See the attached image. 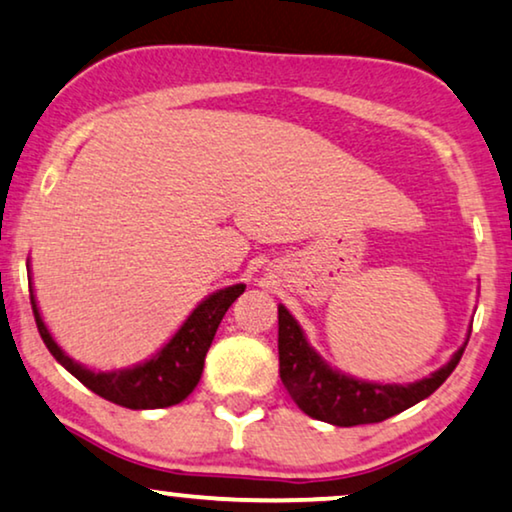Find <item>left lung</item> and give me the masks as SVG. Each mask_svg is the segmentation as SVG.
<instances>
[{
  "label": "left lung",
  "mask_w": 512,
  "mask_h": 512,
  "mask_svg": "<svg viewBox=\"0 0 512 512\" xmlns=\"http://www.w3.org/2000/svg\"><path fill=\"white\" fill-rule=\"evenodd\" d=\"M463 356V346L431 377L414 384H370L330 370L306 344L302 327L278 306V372L299 410L332 426L379 424L438 391Z\"/></svg>",
  "instance_id": "obj_1"
}]
</instances>
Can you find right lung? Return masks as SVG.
<instances>
[{"instance_id":"add662e5","label":"right lung","mask_w":512,"mask_h":512,"mask_svg":"<svg viewBox=\"0 0 512 512\" xmlns=\"http://www.w3.org/2000/svg\"><path fill=\"white\" fill-rule=\"evenodd\" d=\"M245 285H231V288L217 290L206 302H201L185 320V325L175 332V337L156 353L152 360L131 370L117 372H93L67 358L60 346L53 342L51 332L46 330L42 316H39L37 302L30 292V302L37 320V330L42 335L46 349L51 356L74 374L81 384L98 393L100 398L117 403L128 410H156V407H170L182 403L199 384L203 372V360L213 344V337L220 327L224 313L238 295H243Z\"/></svg>"}]
</instances>
